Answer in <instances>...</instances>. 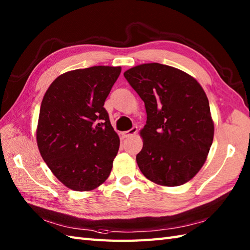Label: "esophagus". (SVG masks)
Wrapping results in <instances>:
<instances>
[{"instance_id": "obj_1", "label": "esophagus", "mask_w": 250, "mask_h": 250, "mask_svg": "<svg viewBox=\"0 0 250 250\" xmlns=\"http://www.w3.org/2000/svg\"><path fill=\"white\" fill-rule=\"evenodd\" d=\"M136 132H137V126H133V128H131L129 131L122 132L121 135H122V137H124V139H128V137L136 134Z\"/></svg>"}]
</instances>
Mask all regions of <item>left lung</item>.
Masks as SVG:
<instances>
[{
	"label": "left lung",
	"instance_id": "obj_1",
	"mask_svg": "<svg viewBox=\"0 0 250 250\" xmlns=\"http://www.w3.org/2000/svg\"><path fill=\"white\" fill-rule=\"evenodd\" d=\"M124 75L147 113L136 156L141 172L167 187L189 182L203 167L214 139L203 88L189 74L160 63L137 65Z\"/></svg>",
	"mask_w": 250,
	"mask_h": 250
}]
</instances>
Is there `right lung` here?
<instances>
[{
	"label": "right lung",
	"mask_w": 250,
	"mask_h": 250,
	"mask_svg": "<svg viewBox=\"0 0 250 250\" xmlns=\"http://www.w3.org/2000/svg\"><path fill=\"white\" fill-rule=\"evenodd\" d=\"M120 72L104 65L66 72L42 101L37 146L50 171L72 190H93L109 176L120 141L104 102Z\"/></svg>",
	"instance_id": "add662e5"
}]
</instances>
